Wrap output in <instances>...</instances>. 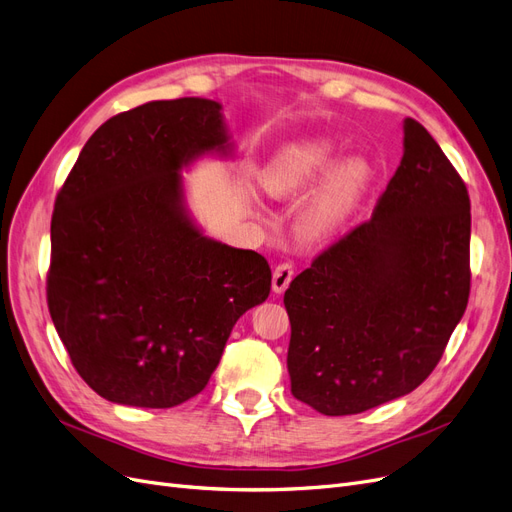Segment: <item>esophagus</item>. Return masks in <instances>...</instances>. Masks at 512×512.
I'll use <instances>...</instances> for the list:
<instances>
[{
  "instance_id": "esophagus-1",
  "label": "esophagus",
  "mask_w": 512,
  "mask_h": 512,
  "mask_svg": "<svg viewBox=\"0 0 512 512\" xmlns=\"http://www.w3.org/2000/svg\"><path fill=\"white\" fill-rule=\"evenodd\" d=\"M294 277V265L292 262H282V265H277L273 271V290L280 294L288 288V284L292 282Z\"/></svg>"
}]
</instances>
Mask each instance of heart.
<instances>
[{"label":"heart","mask_w":512,"mask_h":512,"mask_svg":"<svg viewBox=\"0 0 512 512\" xmlns=\"http://www.w3.org/2000/svg\"><path fill=\"white\" fill-rule=\"evenodd\" d=\"M335 147L329 141H303L284 147L262 170V185L271 196L299 194L316 183L333 160ZM369 181V166L348 158L333 166L303 213V232L312 239L329 237L342 226Z\"/></svg>","instance_id":"1"}]
</instances>
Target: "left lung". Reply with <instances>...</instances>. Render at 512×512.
<instances>
[{
	"label": "left lung",
	"instance_id": "1",
	"mask_svg": "<svg viewBox=\"0 0 512 512\" xmlns=\"http://www.w3.org/2000/svg\"><path fill=\"white\" fill-rule=\"evenodd\" d=\"M470 196L416 119L371 218L290 282L292 395L327 416L408 395L440 363L470 299Z\"/></svg>",
	"mask_w": 512,
	"mask_h": 512
}]
</instances>
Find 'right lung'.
Listing matches in <instances>:
<instances>
[{"mask_svg":"<svg viewBox=\"0 0 512 512\" xmlns=\"http://www.w3.org/2000/svg\"><path fill=\"white\" fill-rule=\"evenodd\" d=\"M220 108L179 98L111 117L55 198L49 312L79 376L115 404L198 395L271 292L265 256L203 237L181 207L179 170L226 145Z\"/></svg>","mask_w":512,"mask_h":512,"instance_id":"add662e5","label":"right lung"}]
</instances>
